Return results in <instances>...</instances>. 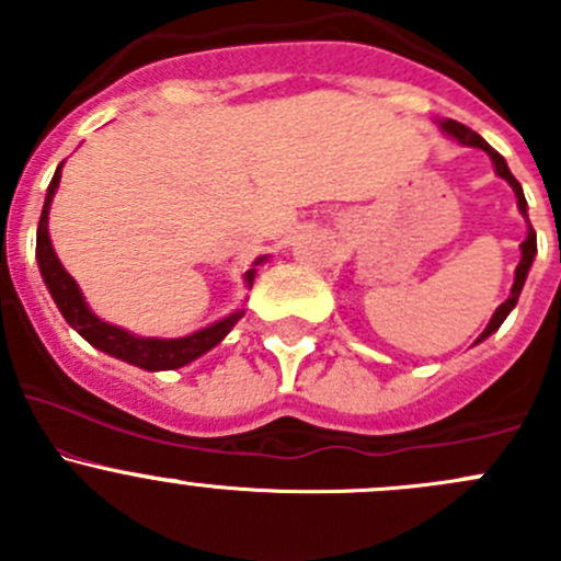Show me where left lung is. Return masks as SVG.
<instances>
[{"label":"left lung","instance_id":"8db88e82","mask_svg":"<svg viewBox=\"0 0 561 561\" xmlns=\"http://www.w3.org/2000/svg\"><path fill=\"white\" fill-rule=\"evenodd\" d=\"M439 127H443V133H448L450 138H456L458 144L474 146V149H483L485 154L491 157V162H494V168H496V175H502V179H505L507 184L513 186V192H516L518 208H522V214L526 217V197H524V190H522V184H518V181H516V175L511 173V168H507L505 157H502L496 149H491V146L485 144V140L480 138L478 133H472V129H469V127H463L461 122H454V118H445V122H439ZM526 222H529V219H526ZM535 254H537V233H535V230H531V225H529V233H526V239H524V244H522V263H518V268H516V279H513L511 296H507L505 304H500V307H496L494 317H491L489 325H485V331L478 336V342H483V339H489L491 333H494L496 328H500L502 322H505V317L513 312V307H516L518 296H522V290H524L526 274H529L531 260H535ZM478 342H474V344H478Z\"/></svg>","mask_w":561,"mask_h":561}]
</instances>
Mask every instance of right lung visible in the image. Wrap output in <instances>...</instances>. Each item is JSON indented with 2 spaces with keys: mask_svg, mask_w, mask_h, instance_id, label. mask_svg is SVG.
I'll return each instance as SVG.
<instances>
[{
  "mask_svg": "<svg viewBox=\"0 0 561 561\" xmlns=\"http://www.w3.org/2000/svg\"><path fill=\"white\" fill-rule=\"evenodd\" d=\"M65 165V162H61ZM61 165L56 168L54 179L48 184V195H45V206L43 214H39V225H37V265H39V274H43L45 287H48L50 298L56 301L59 307L61 317L87 339L89 344H94L98 350L103 353L113 355L118 360H127V364L140 366L146 371H165V369H179V366L192 364L195 358H201L203 353H208L211 347H217L230 331H233L236 322L244 317V309L239 312L228 314L225 320L214 322V325L201 328V331L190 333V336H181V339H154V336H135V333L124 331V328L111 325V322L100 320L92 309L87 307L83 301V293L81 287L76 285L70 274L65 271V265L59 263L56 257L54 247H50V236H48V208L50 201L56 195V186H59L61 179ZM265 257L254 260V265L263 263ZM254 271L257 268H249L244 274L247 285L252 287L254 279Z\"/></svg>",
  "mask_w": 561,
  "mask_h": 561,
  "instance_id": "add662e5",
  "label": "right lung"
}]
</instances>
